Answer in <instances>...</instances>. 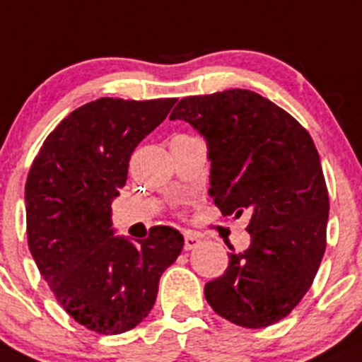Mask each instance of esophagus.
I'll return each instance as SVG.
<instances>
[{"instance_id": "34e87169", "label": "esophagus", "mask_w": 362, "mask_h": 362, "mask_svg": "<svg viewBox=\"0 0 362 362\" xmlns=\"http://www.w3.org/2000/svg\"><path fill=\"white\" fill-rule=\"evenodd\" d=\"M199 243H201V239L197 238L196 234H192V232H185L184 234V248L187 251L197 248V246H199Z\"/></svg>"}]
</instances>
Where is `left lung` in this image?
Segmentation results:
<instances>
[{
	"label": "left lung",
	"mask_w": 362,
	"mask_h": 362,
	"mask_svg": "<svg viewBox=\"0 0 362 362\" xmlns=\"http://www.w3.org/2000/svg\"><path fill=\"white\" fill-rule=\"evenodd\" d=\"M170 119L206 139L210 196L223 216L250 213L251 245L204 286L211 309L243 328L286 317L312 286L326 250L329 197L309 132L250 90L185 97Z\"/></svg>",
	"instance_id": "1"
}]
</instances>
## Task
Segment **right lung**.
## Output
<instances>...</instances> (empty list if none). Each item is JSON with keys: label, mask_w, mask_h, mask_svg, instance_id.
<instances>
[{"label": "right lung", "mask_w": 362, "mask_h": 362, "mask_svg": "<svg viewBox=\"0 0 362 362\" xmlns=\"http://www.w3.org/2000/svg\"><path fill=\"white\" fill-rule=\"evenodd\" d=\"M175 102L104 97L81 105L47 136L30 165V255L62 309L95 333L135 328L184 246V235L168 226L151 227L136 245L111 229V204L127 184L133 151Z\"/></svg>", "instance_id": "right-lung-1"}]
</instances>
